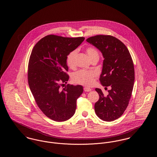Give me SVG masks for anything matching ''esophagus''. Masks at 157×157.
I'll list each match as a JSON object with an SVG mask.
<instances>
[{"instance_id": "34e87169", "label": "esophagus", "mask_w": 157, "mask_h": 157, "mask_svg": "<svg viewBox=\"0 0 157 157\" xmlns=\"http://www.w3.org/2000/svg\"><path fill=\"white\" fill-rule=\"evenodd\" d=\"M83 90H84V91H85V92H90L92 90H91L90 88H88V87H84Z\"/></svg>"}]
</instances>
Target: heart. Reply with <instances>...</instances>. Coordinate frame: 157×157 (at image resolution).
<instances>
[{"instance_id": "heart-1", "label": "heart", "mask_w": 157, "mask_h": 157, "mask_svg": "<svg viewBox=\"0 0 157 157\" xmlns=\"http://www.w3.org/2000/svg\"><path fill=\"white\" fill-rule=\"evenodd\" d=\"M90 60L94 58H99V53L97 49L94 48L89 47L86 49ZM77 50H74L67 55V63L69 67L74 68L75 67V59L77 55ZM97 75L96 72L93 71L80 70L75 73L72 76V80L74 82L83 85L85 86H90L92 85L94 81V78Z\"/></svg>"}]
</instances>
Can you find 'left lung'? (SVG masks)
Here are the masks:
<instances>
[{
    "label": "left lung",
    "mask_w": 157,
    "mask_h": 157,
    "mask_svg": "<svg viewBox=\"0 0 157 157\" xmlns=\"http://www.w3.org/2000/svg\"><path fill=\"white\" fill-rule=\"evenodd\" d=\"M96 47L104 58L99 81L104 86H111L105 97L101 89L95 90L99 99L95 104L98 117L105 121L119 118L127 109L134 87V63L127 46L110 35H97L86 39Z\"/></svg>",
    "instance_id": "8db88e82"
}]
</instances>
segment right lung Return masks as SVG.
<instances>
[{
    "label": "right lung",
    "instance_id": "obj_1",
    "mask_svg": "<svg viewBox=\"0 0 157 157\" xmlns=\"http://www.w3.org/2000/svg\"><path fill=\"white\" fill-rule=\"evenodd\" d=\"M85 37L48 35L35 45L30 55L28 79L31 92L40 109L50 119L63 122L75 113L76 100L83 92L81 85L67 84V57Z\"/></svg>",
    "mask_w": 157,
    "mask_h": 157
}]
</instances>
